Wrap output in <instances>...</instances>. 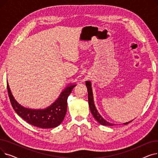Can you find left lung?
<instances>
[{"instance_id":"left-lung-1","label":"left lung","mask_w":158,"mask_h":158,"mask_svg":"<svg viewBox=\"0 0 158 158\" xmlns=\"http://www.w3.org/2000/svg\"><path fill=\"white\" fill-rule=\"evenodd\" d=\"M86 85L88 89V104H89V109L91 112H92L94 117L95 118V120L99 123H101V125L102 126H114V123H110L106 121L101 116V114L98 113V112L97 111L95 106L94 104V97H93V92H92V87H91V82L89 81H86ZM132 121L124 123V125H127L129 123L131 122Z\"/></svg>"}]
</instances>
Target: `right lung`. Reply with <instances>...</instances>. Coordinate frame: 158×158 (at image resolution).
I'll use <instances>...</instances> for the list:
<instances>
[{
    "label": "right lung",
    "mask_w": 158,
    "mask_h": 158,
    "mask_svg": "<svg viewBox=\"0 0 158 158\" xmlns=\"http://www.w3.org/2000/svg\"><path fill=\"white\" fill-rule=\"evenodd\" d=\"M76 85H70L64 89L57 101L48 108L42 110L27 109L16 102L7 83L8 95L11 106L21 118L31 125L41 128H54L63 122L67 110V99Z\"/></svg>",
    "instance_id": "obj_1"
}]
</instances>
